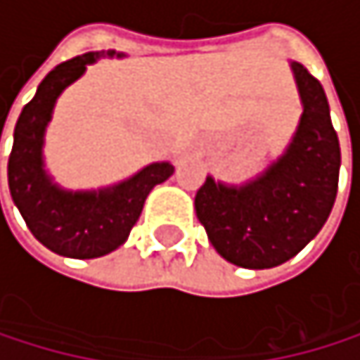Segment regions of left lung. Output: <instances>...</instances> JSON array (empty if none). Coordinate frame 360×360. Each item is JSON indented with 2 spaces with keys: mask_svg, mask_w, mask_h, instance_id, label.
Listing matches in <instances>:
<instances>
[{
  "mask_svg": "<svg viewBox=\"0 0 360 360\" xmlns=\"http://www.w3.org/2000/svg\"><path fill=\"white\" fill-rule=\"evenodd\" d=\"M302 114L283 155L233 186L207 174L194 198L212 246L229 264L266 270L296 257L324 226L339 186L341 148L322 84L289 62Z\"/></svg>",
  "mask_w": 360,
  "mask_h": 360,
  "instance_id": "left-lung-1",
  "label": "left lung"
}]
</instances>
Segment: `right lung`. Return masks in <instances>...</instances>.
I'll list each match as a JSON object with an SVG mask.
<instances>
[{"label": "right lung", "instance_id": "1", "mask_svg": "<svg viewBox=\"0 0 360 360\" xmlns=\"http://www.w3.org/2000/svg\"><path fill=\"white\" fill-rule=\"evenodd\" d=\"M122 56L114 49L90 51L58 64L40 82L15 125L8 160L10 196L34 238L62 257L94 259L122 246L142 214L148 192L174 172L170 162H153L108 188L66 190L45 168V134L60 94L86 73L88 64Z\"/></svg>", "mask_w": 360, "mask_h": 360}]
</instances>
